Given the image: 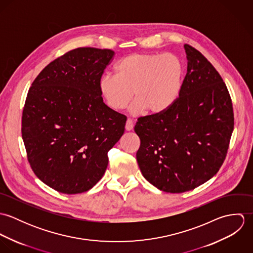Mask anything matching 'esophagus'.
<instances>
[{"label":"esophagus","mask_w":253,"mask_h":253,"mask_svg":"<svg viewBox=\"0 0 253 253\" xmlns=\"http://www.w3.org/2000/svg\"><path fill=\"white\" fill-rule=\"evenodd\" d=\"M133 128V122L131 119H127L126 120V130H131Z\"/></svg>","instance_id":"obj_1"}]
</instances>
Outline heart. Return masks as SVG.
Instances as JSON below:
<instances>
[{"mask_svg":"<svg viewBox=\"0 0 253 253\" xmlns=\"http://www.w3.org/2000/svg\"><path fill=\"white\" fill-rule=\"evenodd\" d=\"M183 66L172 53L136 52L122 58L116 75L99 80V91L109 107L126 108L134 96L130 110L139 115L145 109L160 114L169 108L180 93Z\"/></svg>","mask_w":253,"mask_h":253,"instance_id":"1","label":"heart"}]
</instances>
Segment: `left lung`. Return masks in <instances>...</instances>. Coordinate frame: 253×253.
Listing matches in <instances>:
<instances>
[{"label": "left lung", "instance_id": "1", "mask_svg": "<svg viewBox=\"0 0 253 253\" xmlns=\"http://www.w3.org/2000/svg\"><path fill=\"white\" fill-rule=\"evenodd\" d=\"M184 47L188 63L179 96L165 112L138 118L134 126L143 176L173 194L216 174L234 129L233 103L223 79L199 50L187 43Z\"/></svg>", "mask_w": 253, "mask_h": 253}]
</instances>
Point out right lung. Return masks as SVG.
Segmentation results:
<instances>
[{
  "label": "right lung",
  "instance_id": "add662e5",
  "mask_svg": "<svg viewBox=\"0 0 253 253\" xmlns=\"http://www.w3.org/2000/svg\"><path fill=\"white\" fill-rule=\"evenodd\" d=\"M115 52L78 47L51 61L29 88L21 132L37 177L63 194H80L100 180L108 152L126 117L108 107L99 80Z\"/></svg>",
  "mask_w": 253,
  "mask_h": 253
}]
</instances>
